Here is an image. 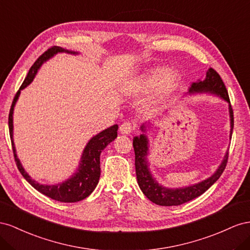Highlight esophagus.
I'll list each match as a JSON object with an SVG mask.
<instances>
[{"label": "esophagus", "mask_w": 250, "mask_h": 250, "mask_svg": "<svg viewBox=\"0 0 250 250\" xmlns=\"http://www.w3.org/2000/svg\"><path fill=\"white\" fill-rule=\"evenodd\" d=\"M135 129V126L132 123H130V121H125V123H123L120 125L119 126V130H120V133L121 134H125V135H127V134H131Z\"/></svg>", "instance_id": "1"}]
</instances>
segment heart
Instances as JSON below:
<instances>
[{
    "instance_id": "b5f03b06",
    "label": "heart",
    "mask_w": 250,
    "mask_h": 250,
    "mask_svg": "<svg viewBox=\"0 0 250 250\" xmlns=\"http://www.w3.org/2000/svg\"><path fill=\"white\" fill-rule=\"evenodd\" d=\"M177 75L168 72L166 68H157L151 71L141 83V87L146 90H154L162 85L163 90L173 88L177 83Z\"/></svg>"
}]
</instances>
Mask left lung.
<instances>
[{"instance_id":"8db88e82","label":"left lung","mask_w":250,"mask_h":250,"mask_svg":"<svg viewBox=\"0 0 250 250\" xmlns=\"http://www.w3.org/2000/svg\"><path fill=\"white\" fill-rule=\"evenodd\" d=\"M198 91H209L211 93H216L220 95L223 99L229 104V113H230V136L232 135L233 129V111L230 104L229 96L226 90L225 84L222 78L219 75L216 70L210 68L208 70L206 78L204 81L194 83L191 84L189 92H198ZM145 125L141 126V130L144 131ZM133 146L135 152V168H136L137 181L140 189L146 196L148 200L153 203L161 206H176L180 205L185 202H188L192 199H195L202 195L204 191L208 190L211 185L215 183L220 176L222 175L227 165L228 160V152L226 153L223 162L217 169V172L213 174L208 179H206L200 183L191 185L184 188H176L170 189L163 188L157 183L152 175L149 174L147 169L146 163V155H147V140L145 135H140V137H135L133 140Z\"/></svg>"}]
</instances>
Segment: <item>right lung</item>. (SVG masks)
<instances>
[{
	"label": "right lung",
	"mask_w": 250,
	"mask_h": 250,
	"mask_svg": "<svg viewBox=\"0 0 250 250\" xmlns=\"http://www.w3.org/2000/svg\"><path fill=\"white\" fill-rule=\"evenodd\" d=\"M63 51L69 52V53H74V52L67 51V50H63L61 47L53 46L51 48H49L47 51H45L37 61H35V62L30 68L29 72H28L25 81L23 82L22 85H21L19 91L17 92L16 96L13 98V102L9 111V116H8V126H9V135L11 139L14 160H16L17 167L20 170V173L23 175L25 179L29 182L35 189L42 192V194H44L51 199H54V200L71 203V202L81 201L83 199L87 198L91 192L95 189L99 180V177H101V160H99V157H101V153L103 149L108 146L110 142H112L117 137L118 125H114L113 126L108 127V129L97 134L96 136L92 138L89 141L87 146H85V148L83 149L81 166L77 172L74 174V176H72V178H70V179H68L67 181L60 183L58 185H42L32 180L31 178L28 176L23 167L21 166L20 160L18 159L17 154H16V147H14L13 139H12L13 106L18 101L21 90L26 88L27 85L32 82L35 74L38 72V69L41 67L42 62L51 58V56L54 55L55 53L63 52Z\"/></svg>",
	"instance_id": "right-lung-1"
}]
</instances>
